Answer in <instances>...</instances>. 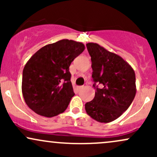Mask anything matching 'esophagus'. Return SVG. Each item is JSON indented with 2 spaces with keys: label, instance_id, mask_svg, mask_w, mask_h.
<instances>
[{
  "label": "esophagus",
  "instance_id": "1",
  "mask_svg": "<svg viewBox=\"0 0 157 157\" xmlns=\"http://www.w3.org/2000/svg\"><path fill=\"white\" fill-rule=\"evenodd\" d=\"M82 86H77L76 87V89H77V91H80V90L82 89Z\"/></svg>",
  "mask_w": 157,
  "mask_h": 157
}]
</instances>
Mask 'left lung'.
<instances>
[{"instance_id":"obj_1","label":"left lung","mask_w":157,"mask_h":157,"mask_svg":"<svg viewBox=\"0 0 157 157\" xmlns=\"http://www.w3.org/2000/svg\"><path fill=\"white\" fill-rule=\"evenodd\" d=\"M91 60L96 89L93 100L85 105L86 113L100 122H112L128 109L136 95L133 68L120 56L94 43L86 44ZM102 84V89L95 86Z\"/></svg>"}]
</instances>
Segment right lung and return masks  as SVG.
I'll return each mask as SVG.
<instances>
[{"instance_id":"obj_1","label":"right lung","mask_w":157,"mask_h":157,"mask_svg":"<svg viewBox=\"0 0 157 157\" xmlns=\"http://www.w3.org/2000/svg\"><path fill=\"white\" fill-rule=\"evenodd\" d=\"M85 49L83 44L61 40L32 56L23 71L22 94L26 105L46 117L60 114L75 95L69 66Z\"/></svg>"}]
</instances>
